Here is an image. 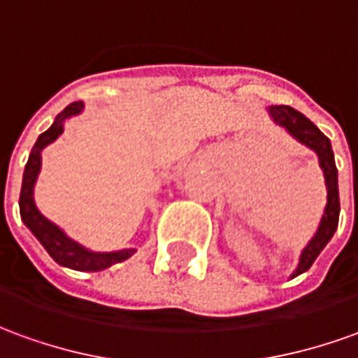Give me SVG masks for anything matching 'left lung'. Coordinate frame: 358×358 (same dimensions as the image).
Instances as JSON below:
<instances>
[{"label": "left lung", "mask_w": 358, "mask_h": 358, "mask_svg": "<svg viewBox=\"0 0 358 358\" xmlns=\"http://www.w3.org/2000/svg\"><path fill=\"white\" fill-rule=\"evenodd\" d=\"M268 115L277 122L278 127H282L292 138H296L300 144H304L310 150H314L317 154V162L324 171L325 189H327V204H325L324 216L317 226L315 236L310 240L306 248L302 250L300 261H298L296 271L292 273V278L306 273L312 267L317 255L322 253L329 240L334 238L337 230V222H339V185H337V167H335L334 150L331 142L325 136L320 128L308 117H304L300 110L288 107V105H273L268 107Z\"/></svg>", "instance_id": "obj_1"}]
</instances>
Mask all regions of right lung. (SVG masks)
I'll use <instances>...</instances> for the list:
<instances>
[{
	"label": "right lung",
	"instance_id": "right-lung-1",
	"mask_svg": "<svg viewBox=\"0 0 358 358\" xmlns=\"http://www.w3.org/2000/svg\"><path fill=\"white\" fill-rule=\"evenodd\" d=\"M81 110H83V103L81 101H76V103L68 105L56 117V120L52 122V127L46 132H43L38 136V140L34 142L31 155H29V162L24 165L21 196H19V210H21V220L24 222V226L33 231L34 238L43 243L44 250L48 251V255L58 265L73 268V271L95 273V271H103V268H108L110 265H115V263L124 261V259L130 257L136 250H120L108 251V253H99V251H91L87 248H83L81 243L68 238L66 231L58 228L54 222L44 218L41 210L36 208L33 196L34 183H36V177L41 173V165H43L41 152L64 132L66 118L76 117V115H80Z\"/></svg>",
	"mask_w": 358,
	"mask_h": 358
}]
</instances>
